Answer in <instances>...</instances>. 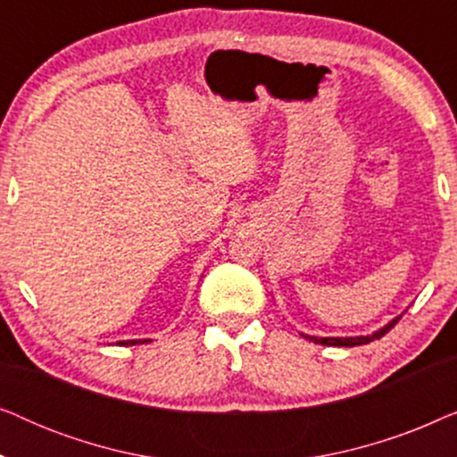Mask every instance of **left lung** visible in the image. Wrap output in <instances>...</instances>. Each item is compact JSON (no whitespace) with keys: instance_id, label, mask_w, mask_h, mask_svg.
Returning a JSON list of instances; mask_svg holds the SVG:
<instances>
[{"instance_id":"obj_1","label":"left lung","mask_w":457,"mask_h":457,"mask_svg":"<svg viewBox=\"0 0 457 457\" xmlns=\"http://www.w3.org/2000/svg\"><path fill=\"white\" fill-rule=\"evenodd\" d=\"M399 318H402V316L393 318V320H391L389 324H386V327L378 328L377 333L366 335V337H308V339H310V341H314V343H320V345H333V347H355V345H366V343H370V341H374V339H380V337L389 333V330H391L393 327H395V324L399 322Z\"/></svg>"}]
</instances>
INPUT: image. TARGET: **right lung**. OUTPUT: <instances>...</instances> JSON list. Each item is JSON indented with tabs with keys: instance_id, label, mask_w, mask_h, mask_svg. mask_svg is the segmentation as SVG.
Listing matches in <instances>:
<instances>
[{
	"instance_id": "add662e5",
	"label": "right lung",
	"mask_w": 457,
	"mask_h": 457,
	"mask_svg": "<svg viewBox=\"0 0 457 457\" xmlns=\"http://www.w3.org/2000/svg\"><path fill=\"white\" fill-rule=\"evenodd\" d=\"M137 343H145L143 339H133V341H118L116 345H137Z\"/></svg>"
}]
</instances>
